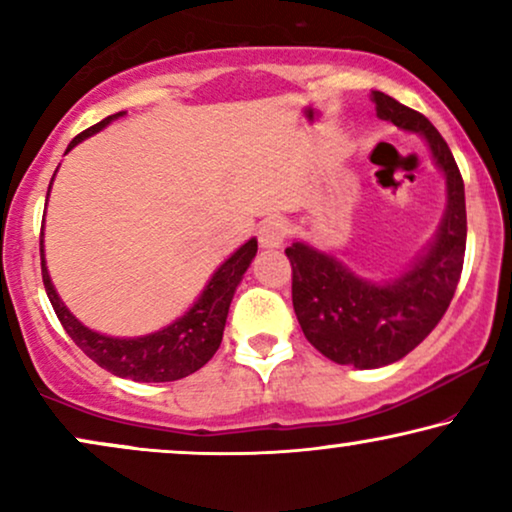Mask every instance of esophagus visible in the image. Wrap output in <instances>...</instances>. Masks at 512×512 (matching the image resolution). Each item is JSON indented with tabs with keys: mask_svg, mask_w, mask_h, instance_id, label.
I'll return each instance as SVG.
<instances>
[{
	"mask_svg": "<svg viewBox=\"0 0 512 512\" xmlns=\"http://www.w3.org/2000/svg\"><path fill=\"white\" fill-rule=\"evenodd\" d=\"M286 235H289V226L282 219H265L258 228V242L265 249H277L282 247Z\"/></svg>",
	"mask_w": 512,
	"mask_h": 512,
	"instance_id": "1",
	"label": "esophagus"
}]
</instances>
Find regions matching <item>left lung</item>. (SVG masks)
I'll use <instances>...</instances> for the list:
<instances>
[{"label":"left lung","instance_id":"obj_1","mask_svg":"<svg viewBox=\"0 0 512 512\" xmlns=\"http://www.w3.org/2000/svg\"><path fill=\"white\" fill-rule=\"evenodd\" d=\"M377 116L419 132L445 174L447 207L424 254L389 282L354 275L345 263L305 242L286 249L293 268V310L305 338L340 366L380 368L410 354L443 319L457 291L466 251L464 179L450 146L426 116L373 90Z\"/></svg>","mask_w":512,"mask_h":512}]
</instances>
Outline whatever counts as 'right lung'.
Returning a JSON list of instances; mask_svg holds the SVG:
<instances>
[{
  "label": "right lung",
  "instance_id": "1",
  "mask_svg": "<svg viewBox=\"0 0 512 512\" xmlns=\"http://www.w3.org/2000/svg\"><path fill=\"white\" fill-rule=\"evenodd\" d=\"M125 111H118L114 116H107L104 121L95 123L93 128L83 130L69 142L67 151H72L83 139L95 135L102 128H107L111 121L121 118ZM65 151V153H67ZM55 177V174H53ZM53 184V179H51ZM51 193V186H48ZM41 277L51 300L55 314H58L62 328L69 338L76 342L88 359H93L97 366L109 370L111 375L128 377L135 382H174L181 377L195 373L212 359L223 340V328H226V317L230 310V300L235 296L237 284L242 282L244 272L254 261L258 242L251 237L244 242L219 270L209 279L205 291L195 300L191 310L184 317L172 321L170 326L160 328L156 333L142 335V338H111L97 331H90L83 326L67 305L62 303L58 291L48 275L46 258H44V233H41Z\"/></svg>",
  "mask_w": 512,
  "mask_h": 512
}]
</instances>
